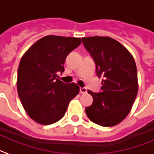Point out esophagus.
<instances>
[{
	"instance_id": "obj_1",
	"label": "esophagus",
	"mask_w": 154,
	"mask_h": 154,
	"mask_svg": "<svg viewBox=\"0 0 154 154\" xmlns=\"http://www.w3.org/2000/svg\"><path fill=\"white\" fill-rule=\"evenodd\" d=\"M87 92V89L85 87H81L80 88V93L81 94H85Z\"/></svg>"
}]
</instances>
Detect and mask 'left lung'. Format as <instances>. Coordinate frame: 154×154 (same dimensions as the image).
<instances>
[{
	"label": "left lung",
	"instance_id": "8db88e82",
	"mask_svg": "<svg viewBox=\"0 0 154 154\" xmlns=\"http://www.w3.org/2000/svg\"><path fill=\"white\" fill-rule=\"evenodd\" d=\"M82 40L96 64V75L103 78L101 92L88 91L93 102L85 108L86 115L99 126H116L129 114L138 92L134 58L123 45L109 37Z\"/></svg>",
	"mask_w": 154,
	"mask_h": 154
}]
</instances>
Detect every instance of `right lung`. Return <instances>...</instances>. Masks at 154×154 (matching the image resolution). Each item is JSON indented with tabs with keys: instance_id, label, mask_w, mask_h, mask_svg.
Returning <instances> with one entry per match:
<instances>
[{
	"instance_id": "1",
	"label": "right lung",
	"mask_w": 154,
	"mask_h": 154,
	"mask_svg": "<svg viewBox=\"0 0 154 154\" xmlns=\"http://www.w3.org/2000/svg\"><path fill=\"white\" fill-rule=\"evenodd\" d=\"M81 38L48 35L37 41L24 53L17 70V88L22 106L37 123L50 125L65 115L69 102L79 92L75 83L57 79L65 70L69 53Z\"/></svg>"
}]
</instances>
